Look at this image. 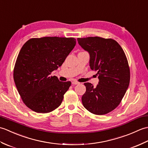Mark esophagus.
<instances>
[{
    "label": "esophagus",
    "instance_id": "34e87169",
    "mask_svg": "<svg viewBox=\"0 0 148 148\" xmlns=\"http://www.w3.org/2000/svg\"><path fill=\"white\" fill-rule=\"evenodd\" d=\"M72 84H79V82H77V81H72Z\"/></svg>",
    "mask_w": 148,
    "mask_h": 148
}]
</instances>
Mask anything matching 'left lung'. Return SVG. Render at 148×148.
Instances as JSON below:
<instances>
[{
  "instance_id": "8db88e82",
  "label": "left lung",
  "mask_w": 148,
  "mask_h": 148,
  "mask_svg": "<svg viewBox=\"0 0 148 148\" xmlns=\"http://www.w3.org/2000/svg\"><path fill=\"white\" fill-rule=\"evenodd\" d=\"M78 44L90 55V67L97 72L99 84L84 83L83 106L94 114L112 111L121 102L130 83V69L120 45L112 39L99 37L77 38Z\"/></svg>"
}]
</instances>
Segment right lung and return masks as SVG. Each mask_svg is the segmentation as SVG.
Returning a JSON list of instances; mask_svg holds the SVG:
<instances>
[{
    "label": "right lung",
    "mask_w": 148,
    "mask_h": 148,
    "mask_svg": "<svg viewBox=\"0 0 148 148\" xmlns=\"http://www.w3.org/2000/svg\"><path fill=\"white\" fill-rule=\"evenodd\" d=\"M74 38H32L22 46L16 61L14 81L28 108L38 113L53 111L60 106L71 82H62L51 73L64 62L76 45Z\"/></svg>",
    "instance_id": "1"
}]
</instances>
